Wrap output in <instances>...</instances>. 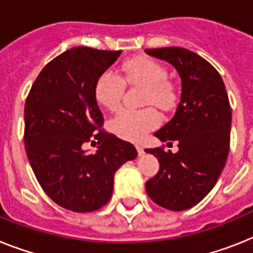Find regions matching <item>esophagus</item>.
<instances>
[{
  "mask_svg": "<svg viewBox=\"0 0 253 253\" xmlns=\"http://www.w3.org/2000/svg\"><path fill=\"white\" fill-rule=\"evenodd\" d=\"M136 149L137 153H139V156H143L144 154V148L141 145H136Z\"/></svg>",
  "mask_w": 253,
  "mask_h": 253,
  "instance_id": "esophagus-1",
  "label": "esophagus"
}]
</instances>
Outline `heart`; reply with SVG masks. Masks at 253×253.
Listing matches in <instances>:
<instances>
[{
  "instance_id": "heart-1",
  "label": "heart",
  "mask_w": 253,
  "mask_h": 253,
  "mask_svg": "<svg viewBox=\"0 0 253 253\" xmlns=\"http://www.w3.org/2000/svg\"><path fill=\"white\" fill-rule=\"evenodd\" d=\"M122 77L113 72H104L95 84V99L110 112L120 109L127 84L144 87L143 103L153 104L162 110L175 107L177 92L167 80V69L156 59L137 56L126 60L121 67ZM159 114L152 107L140 110H125L112 123V131L121 139L140 141L159 125Z\"/></svg>"
}]
</instances>
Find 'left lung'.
<instances>
[{
	"instance_id": "8db88e82",
	"label": "left lung",
	"mask_w": 253,
	"mask_h": 253,
	"mask_svg": "<svg viewBox=\"0 0 253 253\" xmlns=\"http://www.w3.org/2000/svg\"><path fill=\"white\" fill-rule=\"evenodd\" d=\"M169 61L181 78V97L175 116L154 133L179 150L146 149L158 158L159 171L145 189L153 202L171 211L198 205L215 186L230 146L231 109L221 76L209 61L182 47L146 48Z\"/></svg>"
}]
</instances>
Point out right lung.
<instances>
[{
	"mask_svg": "<svg viewBox=\"0 0 253 253\" xmlns=\"http://www.w3.org/2000/svg\"><path fill=\"white\" fill-rule=\"evenodd\" d=\"M122 51L73 47L46 64L24 107V144L36 179L56 205L92 212L109 202L114 173L137 157L135 146L107 132L95 99L97 78ZM87 142L97 145L87 153Z\"/></svg>",
	"mask_w": 253,
	"mask_h": 253,
	"instance_id": "right-lung-1",
	"label": "right lung"
}]
</instances>
